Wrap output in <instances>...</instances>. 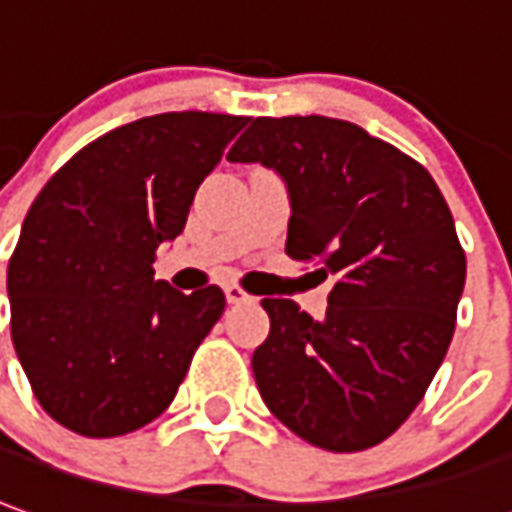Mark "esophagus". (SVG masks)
<instances>
[{"label": "esophagus", "mask_w": 512, "mask_h": 512, "mask_svg": "<svg viewBox=\"0 0 512 512\" xmlns=\"http://www.w3.org/2000/svg\"><path fill=\"white\" fill-rule=\"evenodd\" d=\"M225 301L228 303H245L250 301V295L239 284H225Z\"/></svg>", "instance_id": "esophagus-1"}]
</instances>
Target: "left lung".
<instances>
[{
  "instance_id": "obj_1",
  "label": "left lung",
  "mask_w": 512,
  "mask_h": 512,
  "mask_svg": "<svg viewBox=\"0 0 512 512\" xmlns=\"http://www.w3.org/2000/svg\"><path fill=\"white\" fill-rule=\"evenodd\" d=\"M228 161L273 169L290 195L287 256L334 276L323 320L264 298L253 351L267 410L298 438L362 451L390 438L446 357L465 253L438 183L418 161L329 116H259Z\"/></svg>"
}]
</instances>
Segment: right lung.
Wrapping results in <instances>:
<instances>
[{"label":"right lung","instance_id":"1","mask_svg":"<svg viewBox=\"0 0 512 512\" xmlns=\"http://www.w3.org/2000/svg\"><path fill=\"white\" fill-rule=\"evenodd\" d=\"M248 122L144 116L72 155L35 197L7 264L10 337L61 426L116 438L172 404L225 295L155 281V250L181 234L197 186Z\"/></svg>","mask_w":512,"mask_h":512}]
</instances>
